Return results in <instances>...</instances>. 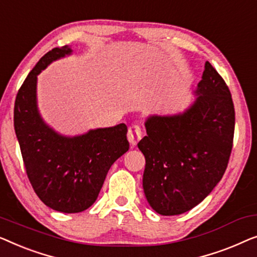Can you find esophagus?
<instances>
[{"instance_id":"1","label":"esophagus","mask_w":257,"mask_h":257,"mask_svg":"<svg viewBox=\"0 0 257 257\" xmlns=\"http://www.w3.org/2000/svg\"><path fill=\"white\" fill-rule=\"evenodd\" d=\"M142 134H143L142 129H141L140 125L137 124L130 125L127 134V137L130 144H132V146H136V144L139 143V141L142 139Z\"/></svg>"}]
</instances>
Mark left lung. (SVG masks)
<instances>
[{
  "label": "left lung",
  "mask_w": 257,
  "mask_h": 257,
  "mask_svg": "<svg viewBox=\"0 0 257 257\" xmlns=\"http://www.w3.org/2000/svg\"><path fill=\"white\" fill-rule=\"evenodd\" d=\"M185 113L150 116L137 147L146 157L143 190L162 215L185 213L221 180L233 148L235 110L228 86L208 61Z\"/></svg>",
  "instance_id": "obj_1"
}]
</instances>
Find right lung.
I'll return each instance as SVG.
<instances>
[{
  "label": "right lung",
  "instance_id": "obj_1",
  "mask_svg": "<svg viewBox=\"0 0 257 257\" xmlns=\"http://www.w3.org/2000/svg\"><path fill=\"white\" fill-rule=\"evenodd\" d=\"M71 52L67 46L52 49L32 68L16 95L14 127L25 171L39 199L55 211L79 213L96 200L108 170L127 153L129 142L124 123L64 137L43 122L36 102L37 75Z\"/></svg>",
  "mask_w": 257,
  "mask_h": 257
}]
</instances>
